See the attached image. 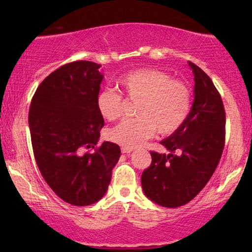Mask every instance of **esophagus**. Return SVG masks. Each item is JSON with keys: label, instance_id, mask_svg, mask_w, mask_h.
Returning a JSON list of instances; mask_svg holds the SVG:
<instances>
[{"label": "esophagus", "instance_id": "1", "mask_svg": "<svg viewBox=\"0 0 252 252\" xmlns=\"http://www.w3.org/2000/svg\"><path fill=\"white\" fill-rule=\"evenodd\" d=\"M132 148H128V147H122V153L123 154H130L132 152Z\"/></svg>", "mask_w": 252, "mask_h": 252}]
</instances>
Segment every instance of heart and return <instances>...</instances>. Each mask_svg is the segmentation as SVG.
<instances>
[{
  "label": "heart",
  "instance_id": "1",
  "mask_svg": "<svg viewBox=\"0 0 252 252\" xmlns=\"http://www.w3.org/2000/svg\"><path fill=\"white\" fill-rule=\"evenodd\" d=\"M117 84L129 98L138 100L136 118L123 120L109 131L110 140L128 148H136L154 136L175 132L190 110V91L181 80L164 72L142 68L123 74ZM97 109L103 118L115 121L121 116L122 96L105 89L98 94Z\"/></svg>",
  "mask_w": 252,
  "mask_h": 252
}]
</instances>
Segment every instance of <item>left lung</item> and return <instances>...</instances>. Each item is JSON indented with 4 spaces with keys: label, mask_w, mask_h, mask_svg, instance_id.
<instances>
[{
    "label": "left lung",
    "mask_w": 252,
    "mask_h": 252,
    "mask_svg": "<svg viewBox=\"0 0 252 252\" xmlns=\"http://www.w3.org/2000/svg\"><path fill=\"white\" fill-rule=\"evenodd\" d=\"M194 102L182 126L161 141L169 154L150 152L152 163L143 170L142 189L152 201L163 207L189 202L220 161L225 146V110L211 78L193 63Z\"/></svg>",
    "instance_id": "8db88e82"
}]
</instances>
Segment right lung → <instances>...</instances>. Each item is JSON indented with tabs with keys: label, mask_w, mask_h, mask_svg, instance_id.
Listing matches in <instances>:
<instances>
[{
	"label": "right lung",
	"mask_w": 252,
	"mask_h": 252,
	"mask_svg": "<svg viewBox=\"0 0 252 252\" xmlns=\"http://www.w3.org/2000/svg\"><path fill=\"white\" fill-rule=\"evenodd\" d=\"M99 63H68L37 86L31 102L32 147L40 173L56 194L74 206H88L103 198L118 162L116 143L94 148L104 126L97 109L103 74Z\"/></svg>",
	"instance_id": "right-lung-1"
}]
</instances>
